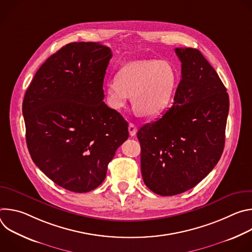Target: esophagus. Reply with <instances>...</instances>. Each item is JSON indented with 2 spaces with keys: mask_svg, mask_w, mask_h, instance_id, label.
Instances as JSON below:
<instances>
[{
  "mask_svg": "<svg viewBox=\"0 0 252 252\" xmlns=\"http://www.w3.org/2000/svg\"><path fill=\"white\" fill-rule=\"evenodd\" d=\"M136 130H137V128H136V126L133 125V124H129L128 125V131H129V134L131 135V136H133V135H135V133H136Z\"/></svg>",
  "mask_w": 252,
  "mask_h": 252,
  "instance_id": "obj_1",
  "label": "esophagus"
}]
</instances>
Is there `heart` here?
I'll return each mask as SVG.
<instances>
[{
    "mask_svg": "<svg viewBox=\"0 0 252 252\" xmlns=\"http://www.w3.org/2000/svg\"><path fill=\"white\" fill-rule=\"evenodd\" d=\"M176 86L177 73L169 63L142 60L122 66L117 78L105 84L104 94L114 110L123 109L131 95L137 113L156 118L167 110Z\"/></svg>",
    "mask_w": 252,
    "mask_h": 252,
    "instance_id": "1",
    "label": "heart"
}]
</instances>
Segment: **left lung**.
I'll return each mask as SVG.
<instances>
[{
    "label": "left lung",
    "instance_id": "1",
    "mask_svg": "<svg viewBox=\"0 0 252 252\" xmlns=\"http://www.w3.org/2000/svg\"><path fill=\"white\" fill-rule=\"evenodd\" d=\"M174 51L182 62V80L172 105L136 134L143 182L162 196L194 188L217 165L229 110L226 89L203 55L192 48Z\"/></svg>",
    "mask_w": 252,
    "mask_h": 252
}]
</instances>
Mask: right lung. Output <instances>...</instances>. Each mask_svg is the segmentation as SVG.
<instances>
[{
    "mask_svg": "<svg viewBox=\"0 0 252 252\" xmlns=\"http://www.w3.org/2000/svg\"><path fill=\"white\" fill-rule=\"evenodd\" d=\"M112 57L111 49L98 43L67 44L41 65L24 97L31 158L69 191L96 189L128 137L127 122L103 101Z\"/></svg>",
    "mask_w": 252,
    "mask_h": 252,
    "instance_id": "add662e5",
    "label": "right lung"
}]
</instances>
